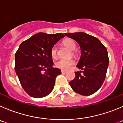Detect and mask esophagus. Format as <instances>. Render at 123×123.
<instances>
[{
    "label": "esophagus",
    "instance_id": "1",
    "mask_svg": "<svg viewBox=\"0 0 123 123\" xmlns=\"http://www.w3.org/2000/svg\"><path fill=\"white\" fill-rule=\"evenodd\" d=\"M62 73H66L67 71H65V70H62Z\"/></svg>",
    "mask_w": 123,
    "mask_h": 123
}]
</instances>
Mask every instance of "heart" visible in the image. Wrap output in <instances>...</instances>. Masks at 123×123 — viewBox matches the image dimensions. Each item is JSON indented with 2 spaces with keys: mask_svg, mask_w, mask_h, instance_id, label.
<instances>
[{
  "mask_svg": "<svg viewBox=\"0 0 123 123\" xmlns=\"http://www.w3.org/2000/svg\"><path fill=\"white\" fill-rule=\"evenodd\" d=\"M63 44L66 47H67L69 50H74L76 47V45L74 41L72 39H66L63 41ZM51 55H52L53 58H56L57 55V48L56 46H54L51 50ZM74 62L73 60L69 59H60L57 61L55 63V65L57 68H60L63 70H67L71 68V66L74 65Z\"/></svg>",
  "mask_w": 123,
  "mask_h": 123,
  "instance_id": "heart-1",
  "label": "heart"
}]
</instances>
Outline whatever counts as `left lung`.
<instances>
[{
  "label": "left lung",
  "mask_w": 123,
  "mask_h": 123,
  "mask_svg": "<svg viewBox=\"0 0 123 123\" xmlns=\"http://www.w3.org/2000/svg\"><path fill=\"white\" fill-rule=\"evenodd\" d=\"M65 34L76 41L81 48L76 67L81 71L75 72L76 76L69 85L80 95H92L100 88L106 77L109 63L106 48L97 38L85 32Z\"/></svg>",
  "instance_id": "left-lung-1"
}]
</instances>
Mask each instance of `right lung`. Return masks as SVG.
I'll return each mask as SVG.
<instances>
[{"label": "right lung", "mask_w": 123, "mask_h": 123, "mask_svg": "<svg viewBox=\"0 0 123 123\" xmlns=\"http://www.w3.org/2000/svg\"><path fill=\"white\" fill-rule=\"evenodd\" d=\"M64 37L62 33L39 32L19 45L15 56V72L25 92L32 97H44L54 89L61 70L52 67L51 50Z\"/></svg>", "instance_id": "right-lung-1"}]
</instances>
